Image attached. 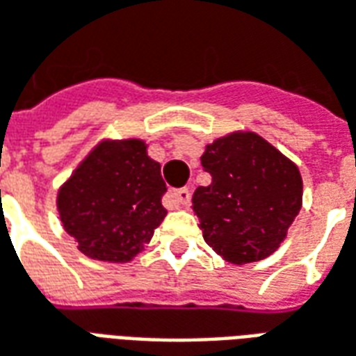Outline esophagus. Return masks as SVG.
<instances>
[{
    "mask_svg": "<svg viewBox=\"0 0 356 356\" xmlns=\"http://www.w3.org/2000/svg\"><path fill=\"white\" fill-rule=\"evenodd\" d=\"M166 199H168V205H170V207H184V205H188V203H190L191 193H190V190H188V188H180V190L168 191Z\"/></svg>",
    "mask_w": 356,
    "mask_h": 356,
    "instance_id": "obj_1",
    "label": "esophagus"
}]
</instances>
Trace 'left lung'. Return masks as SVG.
Here are the masks:
<instances>
[{"mask_svg": "<svg viewBox=\"0 0 356 356\" xmlns=\"http://www.w3.org/2000/svg\"><path fill=\"white\" fill-rule=\"evenodd\" d=\"M201 165L213 182L195 190L191 209L207 245L232 264L270 257L303 205L299 166L249 130L207 143Z\"/></svg>", "mask_w": 356, "mask_h": 356, "instance_id": "8db88e82", "label": "left lung"}]
</instances>
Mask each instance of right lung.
Returning <instances> with one entry per match:
<instances>
[{"instance_id":"1","label":"right lung","mask_w":356,"mask_h":356,"mask_svg":"<svg viewBox=\"0 0 356 356\" xmlns=\"http://www.w3.org/2000/svg\"><path fill=\"white\" fill-rule=\"evenodd\" d=\"M161 165L140 138L97 143L57 191V211L78 251L103 263H130L165 220Z\"/></svg>"}]
</instances>
